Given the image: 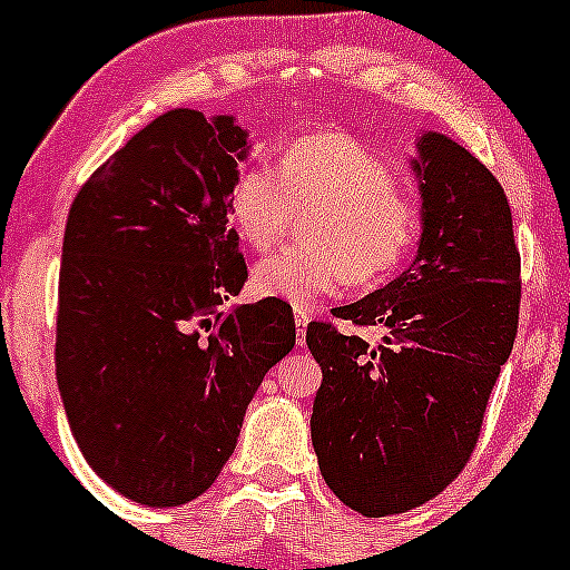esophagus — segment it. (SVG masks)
I'll list each match as a JSON object with an SVG mask.
<instances>
[{
	"label": "esophagus",
	"instance_id": "obj_1",
	"mask_svg": "<svg viewBox=\"0 0 570 570\" xmlns=\"http://www.w3.org/2000/svg\"><path fill=\"white\" fill-rule=\"evenodd\" d=\"M308 314L306 312H301V308H297L295 312V325H297V344H303L306 342V327H308Z\"/></svg>",
	"mask_w": 570,
	"mask_h": 570
}]
</instances>
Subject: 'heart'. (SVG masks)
I'll return each instance as SVG.
<instances>
[{"label":"heart","mask_w":570,"mask_h":570,"mask_svg":"<svg viewBox=\"0 0 570 570\" xmlns=\"http://www.w3.org/2000/svg\"><path fill=\"white\" fill-rule=\"evenodd\" d=\"M228 220L253 250H273L306 215L297 248L262 258L250 292L306 308L336 292L386 281L422 234V209L392 165L333 131L292 140L278 159L245 165L226 195Z\"/></svg>","instance_id":"heart-1"}]
</instances>
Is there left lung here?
Here are the masks:
<instances>
[{"instance_id": "left-lung-1", "label": "left lung", "mask_w": 570, "mask_h": 570, "mask_svg": "<svg viewBox=\"0 0 570 570\" xmlns=\"http://www.w3.org/2000/svg\"><path fill=\"white\" fill-rule=\"evenodd\" d=\"M422 243L411 267L333 317L377 342L312 322L322 366L312 441L327 488L366 519L407 513L465 469L488 396L513 350L521 253L508 195L450 137L419 140Z\"/></svg>"}]
</instances>
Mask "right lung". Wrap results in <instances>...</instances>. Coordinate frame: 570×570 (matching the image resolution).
Here are the masks:
<instances>
[{"mask_svg": "<svg viewBox=\"0 0 570 570\" xmlns=\"http://www.w3.org/2000/svg\"><path fill=\"white\" fill-rule=\"evenodd\" d=\"M245 151L228 115L170 109L68 212L57 386L90 469L148 508L193 502L217 480L253 394L295 347L286 303L223 312L248 278L226 209Z\"/></svg>", "mask_w": 570, "mask_h": 570, "instance_id": "right-lung-1", "label": "right lung"}]
</instances>
